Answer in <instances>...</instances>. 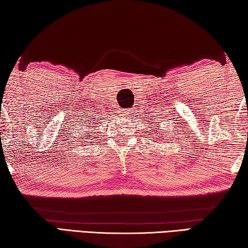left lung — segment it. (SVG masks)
Masks as SVG:
<instances>
[{"instance_id": "8db88e82", "label": "left lung", "mask_w": 248, "mask_h": 248, "mask_svg": "<svg viewBox=\"0 0 248 248\" xmlns=\"http://www.w3.org/2000/svg\"><path fill=\"white\" fill-rule=\"evenodd\" d=\"M154 127H155V125H154ZM159 130H161V129H159ZM156 132H157V131H156ZM159 138H161V137H159ZM164 140H167V139H164ZM169 140H170V139H169Z\"/></svg>"}]
</instances>
